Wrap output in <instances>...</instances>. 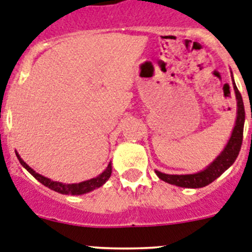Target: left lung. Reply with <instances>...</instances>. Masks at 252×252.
Segmentation results:
<instances>
[{"label":"left lung","mask_w":252,"mask_h":252,"mask_svg":"<svg viewBox=\"0 0 252 252\" xmlns=\"http://www.w3.org/2000/svg\"><path fill=\"white\" fill-rule=\"evenodd\" d=\"M232 86L236 94V101H237V115H236L235 126L232 128L230 140L227 141L226 146L221 154L213 160L206 169L194 173V174H165L159 170H155L158 177L161 180L166 182L173 186L182 187V188H202L208 184H211L213 180L221 177L227 169L230 168L235 162L236 158L239 157V153L241 150L242 136H244V125H245V107L242 101L241 93L239 92L236 87L235 81L232 77Z\"/></svg>","instance_id":"1"}]
</instances>
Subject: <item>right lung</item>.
Segmentation results:
<instances>
[{
	"instance_id": "obj_1",
	"label": "right lung",
	"mask_w": 252,
	"mask_h": 252,
	"mask_svg": "<svg viewBox=\"0 0 252 252\" xmlns=\"http://www.w3.org/2000/svg\"><path fill=\"white\" fill-rule=\"evenodd\" d=\"M16 157L19 159V161L21 162V165L26 169V170L30 173L35 179H37L41 184H44L45 187L50 188L51 190H55V192L60 193V194H72V195H81L86 194V193H90L94 189L99 188V187L103 186L107 180L110 179L111 173H112V164H108L107 168L102 171L101 174L97 175L95 178H92L90 180H84V182H81V183H74V184H65V183H60V182H54V180L49 179V178L44 177V175H40L39 173L31 169L30 166L26 164L24 160L21 159L19 154L16 153Z\"/></svg>"
}]
</instances>
